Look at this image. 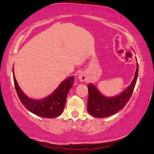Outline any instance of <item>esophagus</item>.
Segmentation results:
<instances>
[{
	"label": "esophagus",
	"instance_id": "obj_1",
	"mask_svg": "<svg viewBox=\"0 0 154 154\" xmlns=\"http://www.w3.org/2000/svg\"><path fill=\"white\" fill-rule=\"evenodd\" d=\"M78 78L81 82L87 81V76H86V74L84 72H82L79 74Z\"/></svg>",
	"mask_w": 154,
	"mask_h": 154
}]
</instances>
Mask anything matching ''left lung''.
<instances>
[{"instance_id": "1", "label": "left lung", "mask_w": 154, "mask_h": 154, "mask_svg": "<svg viewBox=\"0 0 154 154\" xmlns=\"http://www.w3.org/2000/svg\"><path fill=\"white\" fill-rule=\"evenodd\" d=\"M137 60V58H136ZM138 63L133 81L128 88L119 96L108 97L102 95L96 87L90 83L88 85V97L87 111L96 118H105L123 109L131 97L138 76Z\"/></svg>"}]
</instances>
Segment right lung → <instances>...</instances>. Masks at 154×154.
Returning <instances> with one entry per match:
<instances>
[{
	"label": "right lung",
	"instance_id": "obj_1",
	"mask_svg": "<svg viewBox=\"0 0 154 154\" xmlns=\"http://www.w3.org/2000/svg\"><path fill=\"white\" fill-rule=\"evenodd\" d=\"M13 74L14 85L18 98L20 100L21 103L31 112L40 117L48 118L58 117L62 114L66 105L68 92L70 88L73 85L74 76L66 79L48 97L42 100H37L29 98L24 94V93H23L14 76L13 69Z\"/></svg>",
	"mask_w": 154,
	"mask_h": 154
}]
</instances>
